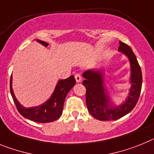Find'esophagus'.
<instances>
[{"mask_svg": "<svg viewBox=\"0 0 154 154\" xmlns=\"http://www.w3.org/2000/svg\"><path fill=\"white\" fill-rule=\"evenodd\" d=\"M74 77H75V80H76V81H77V83L81 82V80H82V78H81V76L80 73H76L75 76H74Z\"/></svg>", "mask_w": 154, "mask_h": 154, "instance_id": "34e87169", "label": "esophagus"}]
</instances>
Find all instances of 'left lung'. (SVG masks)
Wrapping results in <instances>:
<instances>
[{
	"instance_id": "8db88e82",
	"label": "left lung",
	"mask_w": 154,
	"mask_h": 154,
	"mask_svg": "<svg viewBox=\"0 0 154 154\" xmlns=\"http://www.w3.org/2000/svg\"><path fill=\"white\" fill-rule=\"evenodd\" d=\"M119 52L129 59L130 63V84L129 94L125 101L116 105L112 101L105 85L102 69H88L83 73L85 79L83 85L86 88V104L88 110L94 118L101 121H111L123 117L134 109L138 101L142 88V71L132 49L124 42H119Z\"/></svg>"
}]
</instances>
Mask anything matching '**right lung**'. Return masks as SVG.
<instances>
[{"instance_id":"right-lung-1","label":"right lung","mask_w":154,"mask_h":154,"mask_svg":"<svg viewBox=\"0 0 154 154\" xmlns=\"http://www.w3.org/2000/svg\"><path fill=\"white\" fill-rule=\"evenodd\" d=\"M36 41L45 47L49 45L47 42L42 40L36 39ZM75 84V78L73 75L64 80L58 81L54 91L47 101L38 106L31 108H25L21 105L16 98L12 88V75L11 76L10 91L16 108L21 116L32 121L45 123L55 121L60 117L63 113L65 98Z\"/></svg>"}]
</instances>
